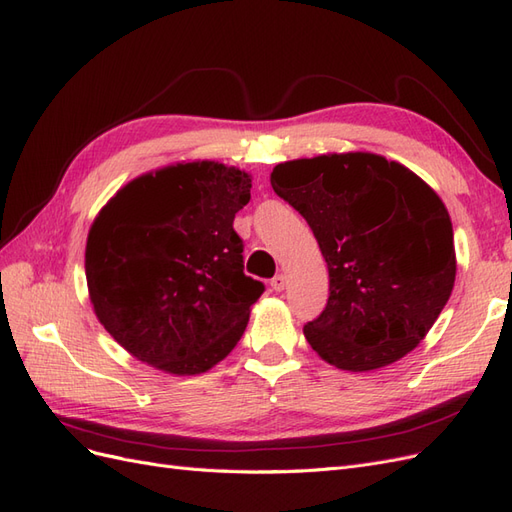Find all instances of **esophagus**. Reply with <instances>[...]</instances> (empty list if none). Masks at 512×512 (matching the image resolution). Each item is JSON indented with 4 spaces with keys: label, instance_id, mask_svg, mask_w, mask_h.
Segmentation results:
<instances>
[{
    "label": "esophagus",
    "instance_id": "obj_1",
    "mask_svg": "<svg viewBox=\"0 0 512 512\" xmlns=\"http://www.w3.org/2000/svg\"><path fill=\"white\" fill-rule=\"evenodd\" d=\"M270 285H272L274 291H283L287 287V276L285 274H276Z\"/></svg>",
    "mask_w": 512,
    "mask_h": 512
}]
</instances>
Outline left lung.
<instances>
[{"mask_svg": "<svg viewBox=\"0 0 512 512\" xmlns=\"http://www.w3.org/2000/svg\"><path fill=\"white\" fill-rule=\"evenodd\" d=\"M274 193L313 229L328 264L326 309L304 337L343 371L397 362L440 317L457 261L442 199L407 167L367 152L276 165Z\"/></svg>", "mask_w": 512, "mask_h": 512, "instance_id": "left-lung-1", "label": "left lung"}]
</instances>
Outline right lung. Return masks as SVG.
<instances>
[{"label": "right lung", "instance_id": "obj_1", "mask_svg": "<svg viewBox=\"0 0 512 512\" xmlns=\"http://www.w3.org/2000/svg\"><path fill=\"white\" fill-rule=\"evenodd\" d=\"M251 175L214 160L128 182L100 210L85 246L96 317L137 360L197 375L238 345L264 283L244 274L233 218Z\"/></svg>", "mask_w": 512, "mask_h": 512}]
</instances>
